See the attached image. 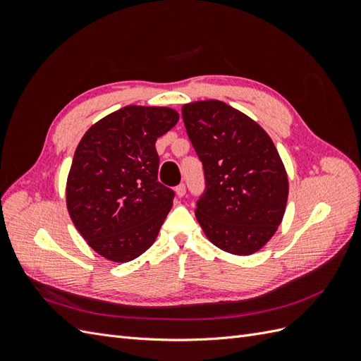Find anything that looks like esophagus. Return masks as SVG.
Here are the masks:
<instances>
[{
	"label": "esophagus",
	"instance_id": "34e87169",
	"mask_svg": "<svg viewBox=\"0 0 361 361\" xmlns=\"http://www.w3.org/2000/svg\"><path fill=\"white\" fill-rule=\"evenodd\" d=\"M185 192H187V188H185L183 183H180L179 187H176V195H178V197H183Z\"/></svg>",
	"mask_w": 361,
	"mask_h": 361
}]
</instances>
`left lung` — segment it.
Instances as JSON below:
<instances>
[{
	"label": "left lung",
	"mask_w": 361,
	"mask_h": 361,
	"mask_svg": "<svg viewBox=\"0 0 361 361\" xmlns=\"http://www.w3.org/2000/svg\"><path fill=\"white\" fill-rule=\"evenodd\" d=\"M182 118L206 178L195 218L215 247L255 255L276 235L288 203L274 143L253 118L216 99L185 104Z\"/></svg>",
	"instance_id": "8db88e82"
}]
</instances>
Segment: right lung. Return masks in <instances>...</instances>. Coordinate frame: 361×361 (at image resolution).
<instances>
[{
  "label": "right lung",
  "instance_id": "add662e5",
  "mask_svg": "<svg viewBox=\"0 0 361 361\" xmlns=\"http://www.w3.org/2000/svg\"><path fill=\"white\" fill-rule=\"evenodd\" d=\"M178 120L169 106L126 105L92 125L76 147L66 206L76 231L106 260H134L155 243L174 197L158 182L155 143Z\"/></svg>",
  "mask_w": 361,
  "mask_h": 361
}]
</instances>
